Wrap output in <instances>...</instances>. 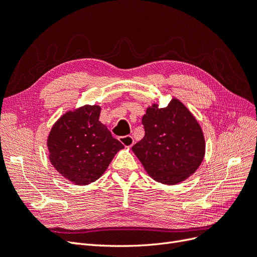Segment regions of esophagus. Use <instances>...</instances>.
<instances>
[{
  "instance_id": "34e87169",
  "label": "esophagus",
  "mask_w": 257,
  "mask_h": 257,
  "mask_svg": "<svg viewBox=\"0 0 257 257\" xmlns=\"http://www.w3.org/2000/svg\"><path fill=\"white\" fill-rule=\"evenodd\" d=\"M119 141H120L121 144H123L125 147H132L134 145V138H133V136H131V135L119 137Z\"/></svg>"
}]
</instances>
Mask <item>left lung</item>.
I'll return each instance as SVG.
<instances>
[{"label": "left lung", "mask_w": 257, "mask_h": 257, "mask_svg": "<svg viewBox=\"0 0 257 257\" xmlns=\"http://www.w3.org/2000/svg\"><path fill=\"white\" fill-rule=\"evenodd\" d=\"M142 123L145 136L132 150L155 181L176 184L195 173L205 155V138L188 108L176 98L165 108L154 104Z\"/></svg>", "instance_id": "8db88e82"}]
</instances>
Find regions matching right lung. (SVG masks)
Listing matches in <instances>:
<instances>
[{"label":"right lung","mask_w":257,"mask_h":257,"mask_svg":"<svg viewBox=\"0 0 257 257\" xmlns=\"http://www.w3.org/2000/svg\"><path fill=\"white\" fill-rule=\"evenodd\" d=\"M99 106H83L62 115L48 137L50 162L69 181L87 185L104 174L123 145L99 122Z\"/></svg>","instance_id":"1"}]
</instances>
